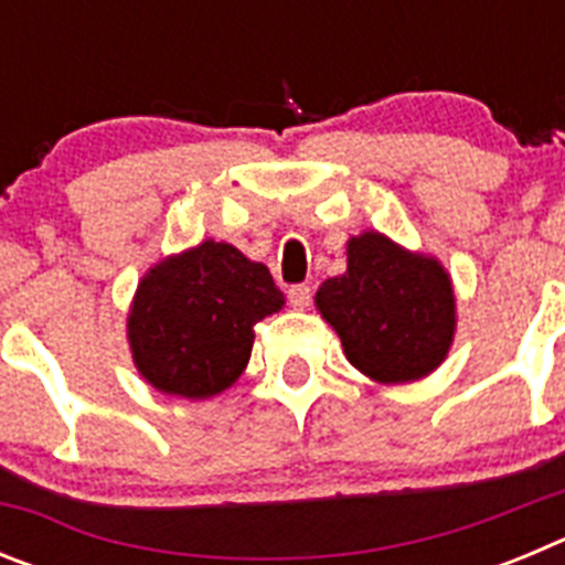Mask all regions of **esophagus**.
I'll return each instance as SVG.
<instances>
[{"label":"esophagus","mask_w":565,"mask_h":565,"mask_svg":"<svg viewBox=\"0 0 565 565\" xmlns=\"http://www.w3.org/2000/svg\"><path fill=\"white\" fill-rule=\"evenodd\" d=\"M288 302H291L294 308H299V311L311 306V286H306V282H299V286L288 288Z\"/></svg>","instance_id":"esophagus-1"}]
</instances>
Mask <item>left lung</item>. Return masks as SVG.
I'll list each match as a JSON object with an SVG mask.
<instances>
[{
	"label": "left lung",
	"instance_id": "left-lung-1",
	"mask_svg": "<svg viewBox=\"0 0 565 565\" xmlns=\"http://www.w3.org/2000/svg\"><path fill=\"white\" fill-rule=\"evenodd\" d=\"M313 299L348 362L373 382L424 379L456 337L450 274L436 257L407 252L379 232L348 239V271L326 279Z\"/></svg>",
	"mask_w": 565,
	"mask_h": 565
}]
</instances>
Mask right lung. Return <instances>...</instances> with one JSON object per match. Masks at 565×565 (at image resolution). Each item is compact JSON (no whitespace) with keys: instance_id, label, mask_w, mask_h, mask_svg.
Listing matches in <instances>:
<instances>
[{"instance_id":"right-lung-1","label":"right lung","mask_w":565,"mask_h":565,"mask_svg":"<svg viewBox=\"0 0 565 565\" xmlns=\"http://www.w3.org/2000/svg\"><path fill=\"white\" fill-rule=\"evenodd\" d=\"M286 306L271 271L203 239L149 268L127 317L132 362L154 391L209 398L246 371L254 326Z\"/></svg>"}]
</instances>
